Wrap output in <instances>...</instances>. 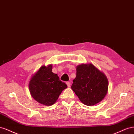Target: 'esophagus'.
<instances>
[{
	"mask_svg": "<svg viewBox=\"0 0 134 134\" xmlns=\"http://www.w3.org/2000/svg\"><path fill=\"white\" fill-rule=\"evenodd\" d=\"M66 84L68 87H70L71 86V83L70 82H66Z\"/></svg>",
	"mask_w": 134,
	"mask_h": 134,
	"instance_id": "obj_1",
	"label": "esophagus"
}]
</instances>
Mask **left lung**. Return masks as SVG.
I'll return each mask as SVG.
<instances>
[{
    "label": "left lung",
    "instance_id": "left-lung-1",
    "mask_svg": "<svg viewBox=\"0 0 134 134\" xmlns=\"http://www.w3.org/2000/svg\"><path fill=\"white\" fill-rule=\"evenodd\" d=\"M71 89L83 104L94 105L107 94L108 81L105 74L93 64H82L76 67V77Z\"/></svg>",
    "mask_w": 134,
    "mask_h": 134
}]
</instances>
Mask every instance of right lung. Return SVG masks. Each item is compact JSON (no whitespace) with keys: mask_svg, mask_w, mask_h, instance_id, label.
Instances as JSON below:
<instances>
[{"mask_svg":"<svg viewBox=\"0 0 134 134\" xmlns=\"http://www.w3.org/2000/svg\"><path fill=\"white\" fill-rule=\"evenodd\" d=\"M52 65L41 66L30 80L29 87L32 97L45 105L54 104L67 86L52 72Z\"/></svg>","mask_w":134,"mask_h":134,"instance_id":"add662e5","label":"right lung"}]
</instances>
